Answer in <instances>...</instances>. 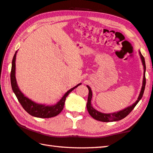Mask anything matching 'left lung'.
Listing matches in <instances>:
<instances>
[{"mask_svg": "<svg viewBox=\"0 0 153 153\" xmlns=\"http://www.w3.org/2000/svg\"><path fill=\"white\" fill-rule=\"evenodd\" d=\"M139 53H140V56L143 62V66H144V76H143V86H142V89L140 91V95H139L137 101H136L134 103H133L132 105H130L128 108H125L120 111L114 112V113L111 114H104L101 113L100 111H98L96 110L95 109L93 108L91 105V99H92V91L91 89L89 86L87 85V87L89 89V96H88L87 100V111L89 114L91 115V116L96 120H99V121L103 122H115L118 121V120H121L123 118L126 117L128 114H129L131 111L133 110V109L135 108V106L137 105V103L139 102V101L141 100L143 97L144 89H145V85H146V78H145V72H146V64H145V60H144V56L142 55L141 52L139 51Z\"/></svg>", "mask_w": 153, "mask_h": 153, "instance_id": "1", "label": "left lung"}]
</instances>
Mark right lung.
<instances>
[{"instance_id": "obj_1", "label": "right lung", "mask_w": 153, "mask_h": 153, "mask_svg": "<svg viewBox=\"0 0 153 153\" xmlns=\"http://www.w3.org/2000/svg\"><path fill=\"white\" fill-rule=\"evenodd\" d=\"M17 52V51H16L12 61L11 72H10V84H11L12 89L15 94L16 97H17L19 102L21 103L23 109L32 116L42 117V118H48V117L56 116L62 111L67 96L68 95L69 93L72 90H74L79 85H81V83L78 84L73 88L68 90L64 95L63 97L61 98V100L55 105H43V104H38L34 102V101H31L29 98L25 97L18 87L17 81H16L15 78V60Z\"/></svg>"}]
</instances>
